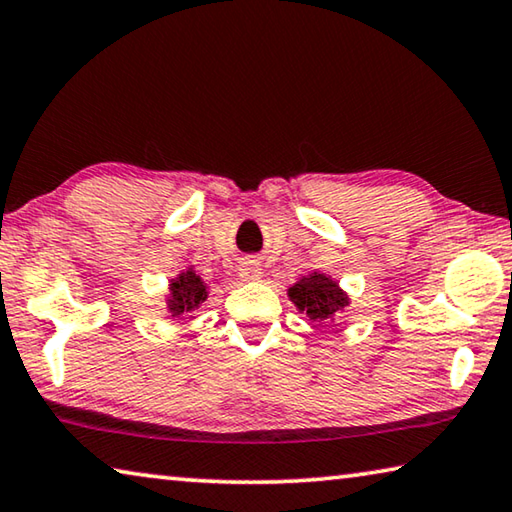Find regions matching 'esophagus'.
<instances>
[{
    "label": "esophagus",
    "instance_id": "1",
    "mask_svg": "<svg viewBox=\"0 0 512 512\" xmlns=\"http://www.w3.org/2000/svg\"><path fill=\"white\" fill-rule=\"evenodd\" d=\"M262 277V266H259L255 259H248V262H241L239 266V280L241 282H255Z\"/></svg>",
    "mask_w": 512,
    "mask_h": 512
}]
</instances>
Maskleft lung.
Returning a JSON list of instances; mask_svg holds the SVG:
<instances>
[{
    "mask_svg": "<svg viewBox=\"0 0 512 512\" xmlns=\"http://www.w3.org/2000/svg\"><path fill=\"white\" fill-rule=\"evenodd\" d=\"M289 298L316 325L334 320L339 311L350 305L348 293L339 287V282L318 271L302 275L293 287H289Z\"/></svg>",
    "mask_w": 512,
    "mask_h": 512,
    "instance_id": "8db88e82",
    "label": "left lung"
}]
</instances>
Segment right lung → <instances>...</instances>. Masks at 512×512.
<instances>
[{
	"label": "right lung",
	"instance_id": "1",
	"mask_svg": "<svg viewBox=\"0 0 512 512\" xmlns=\"http://www.w3.org/2000/svg\"><path fill=\"white\" fill-rule=\"evenodd\" d=\"M207 300V284L201 280V275H196L194 268L173 277L169 284V296H167V309L173 318H185L192 314Z\"/></svg>",
	"mask_w": 512,
	"mask_h": 512
}]
</instances>
